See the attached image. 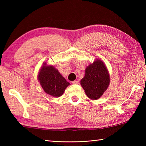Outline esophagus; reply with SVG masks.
<instances>
[{"mask_svg":"<svg viewBox=\"0 0 146 146\" xmlns=\"http://www.w3.org/2000/svg\"><path fill=\"white\" fill-rule=\"evenodd\" d=\"M72 83H73V84L78 85V84H79V82L78 81V80H75V81H73V82H72Z\"/></svg>","mask_w":146,"mask_h":146,"instance_id":"1","label":"esophagus"}]
</instances>
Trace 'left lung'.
Listing matches in <instances>:
<instances>
[{"label": "left lung", "instance_id": "obj_1", "mask_svg": "<svg viewBox=\"0 0 146 146\" xmlns=\"http://www.w3.org/2000/svg\"><path fill=\"white\" fill-rule=\"evenodd\" d=\"M80 84L89 98H100L110 84V75L104 62L97 60L88 65Z\"/></svg>", "mask_w": 146, "mask_h": 146}]
</instances>
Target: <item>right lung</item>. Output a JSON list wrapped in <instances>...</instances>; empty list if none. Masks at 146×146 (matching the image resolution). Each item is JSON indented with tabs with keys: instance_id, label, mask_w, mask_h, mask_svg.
Segmentation results:
<instances>
[{
	"instance_id": "1",
	"label": "right lung",
	"mask_w": 146,
	"mask_h": 146,
	"mask_svg": "<svg viewBox=\"0 0 146 146\" xmlns=\"http://www.w3.org/2000/svg\"><path fill=\"white\" fill-rule=\"evenodd\" d=\"M38 81L46 94L54 97H59L63 94L65 89L70 85L54 66L46 63L39 70Z\"/></svg>"
}]
</instances>
